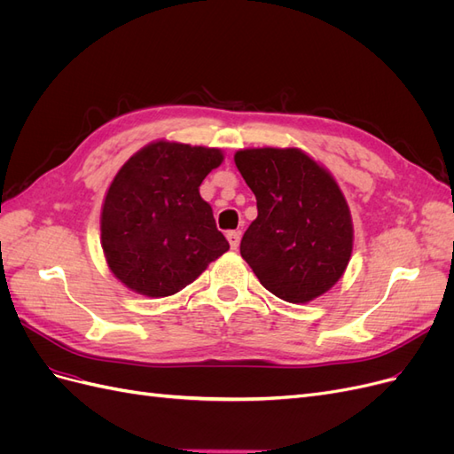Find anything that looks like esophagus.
<instances>
[{"label":"esophagus","instance_id":"34e87169","mask_svg":"<svg viewBox=\"0 0 454 454\" xmlns=\"http://www.w3.org/2000/svg\"><path fill=\"white\" fill-rule=\"evenodd\" d=\"M225 237H227V240L231 244V250H237L239 244H240V231H229Z\"/></svg>","mask_w":454,"mask_h":454}]
</instances>
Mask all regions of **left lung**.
<instances>
[{
	"label": "left lung",
	"mask_w": 454,
	"mask_h": 454,
	"mask_svg": "<svg viewBox=\"0 0 454 454\" xmlns=\"http://www.w3.org/2000/svg\"><path fill=\"white\" fill-rule=\"evenodd\" d=\"M235 164L257 217L240 255L287 303H309L337 284L352 255V217L333 176L297 147L240 149Z\"/></svg>",
	"instance_id": "1"
}]
</instances>
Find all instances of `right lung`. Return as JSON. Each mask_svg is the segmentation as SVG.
I'll return each mask as SVG.
<instances>
[{"label":"right lung","mask_w":454,"mask_h":454,"mask_svg":"<svg viewBox=\"0 0 454 454\" xmlns=\"http://www.w3.org/2000/svg\"><path fill=\"white\" fill-rule=\"evenodd\" d=\"M222 149L153 142L134 153L109 185L102 248L115 278L145 297H168L229 250L199 187Z\"/></svg>","instance_id":"obj_1"}]
</instances>
